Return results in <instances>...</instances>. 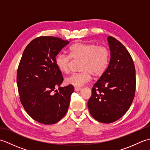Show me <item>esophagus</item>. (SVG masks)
I'll return each mask as SVG.
<instances>
[{
  "label": "esophagus",
  "mask_w": 150,
  "mask_h": 150,
  "mask_svg": "<svg viewBox=\"0 0 150 150\" xmlns=\"http://www.w3.org/2000/svg\"><path fill=\"white\" fill-rule=\"evenodd\" d=\"M74 90H75V91H80V90H81V88L75 87V88H74Z\"/></svg>",
  "instance_id": "obj_1"
}]
</instances>
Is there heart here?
I'll use <instances>...</instances> for the list:
<instances>
[{"label":"heart","instance_id":"heart-1","mask_svg":"<svg viewBox=\"0 0 150 150\" xmlns=\"http://www.w3.org/2000/svg\"><path fill=\"white\" fill-rule=\"evenodd\" d=\"M110 51L105 46L95 44L77 42L69 48V55L59 53L55 57L57 68L63 73H68L71 59L81 60V72L73 73L65 79L66 84L80 87L94 77L103 75L106 71L110 61Z\"/></svg>","mask_w":150,"mask_h":150}]
</instances>
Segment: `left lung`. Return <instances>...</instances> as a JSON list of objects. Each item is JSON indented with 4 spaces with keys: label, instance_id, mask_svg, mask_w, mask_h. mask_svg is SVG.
I'll return each mask as SVG.
<instances>
[{
    "label": "left lung",
    "instance_id": "left-lung-1",
    "mask_svg": "<svg viewBox=\"0 0 150 150\" xmlns=\"http://www.w3.org/2000/svg\"><path fill=\"white\" fill-rule=\"evenodd\" d=\"M110 61L106 71L93 85L88 102L95 120L111 123L119 120L131 106L136 88L135 68L128 51L115 38L108 37Z\"/></svg>",
    "mask_w": 150,
    "mask_h": 150
}]
</instances>
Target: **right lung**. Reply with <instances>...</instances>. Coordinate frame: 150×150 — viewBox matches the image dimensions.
Returning a JSON list of instances; mask_svg holds the SVG:
<instances>
[{
	"mask_svg": "<svg viewBox=\"0 0 150 150\" xmlns=\"http://www.w3.org/2000/svg\"><path fill=\"white\" fill-rule=\"evenodd\" d=\"M68 44L60 38L40 36L31 40L22 54L17 73L20 100L27 113L39 123L55 124L68 111L74 88L60 87L64 79L55 59Z\"/></svg>",
	"mask_w": 150,
	"mask_h": 150,
	"instance_id": "1",
	"label": "right lung"
}]
</instances>
